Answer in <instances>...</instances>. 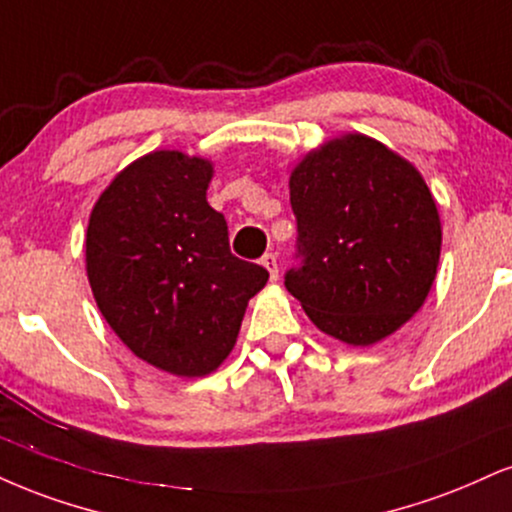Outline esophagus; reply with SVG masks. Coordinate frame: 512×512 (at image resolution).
Listing matches in <instances>:
<instances>
[{"label": "esophagus", "instance_id": "1", "mask_svg": "<svg viewBox=\"0 0 512 512\" xmlns=\"http://www.w3.org/2000/svg\"><path fill=\"white\" fill-rule=\"evenodd\" d=\"M262 267L269 272V279H279V262H276V255H272V252H267V255L262 257Z\"/></svg>", "mask_w": 512, "mask_h": 512}]
</instances>
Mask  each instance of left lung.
<instances>
[{"mask_svg": "<svg viewBox=\"0 0 512 512\" xmlns=\"http://www.w3.org/2000/svg\"><path fill=\"white\" fill-rule=\"evenodd\" d=\"M303 264L286 288L326 336L372 346L424 305L441 257V219L420 171L391 147L343 133L293 166Z\"/></svg>", "mask_w": 512, "mask_h": 512, "instance_id": "left-lung-1", "label": "left lung"}]
</instances>
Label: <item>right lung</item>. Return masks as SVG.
I'll use <instances>...</instances> for the list:
<instances>
[{
  "label": "right lung",
  "mask_w": 512,
  "mask_h": 512,
  "mask_svg": "<svg viewBox=\"0 0 512 512\" xmlns=\"http://www.w3.org/2000/svg\"><path fill=\"white\" fill-rule=\"evenodd\" d=\"M214 164L155 150L114 176L90 212L85 272L123 346L176 377H205L236 346L252 295L269 279L231 255L209 207Z\"/></svg>",
  "instance_id": "add662e5"
}]
</instances>
